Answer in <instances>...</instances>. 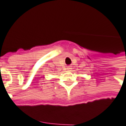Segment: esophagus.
I'll return each instance as SVG.
<instances>
[{"mask_svg":"<svg viewBox=\"0 0 126 126\" xmlns=\"http://www.w3.org/2000/svg\"><path fill=\"white\" fill-rule=\"evenodd\" d=\"M67 69H68V70H71V68H70V66H68V68H67Z\"/></svg>","mask_w":126,"mask_h":126,"instance_id":"34e87169","label":"esophagus"}]
</instances>
